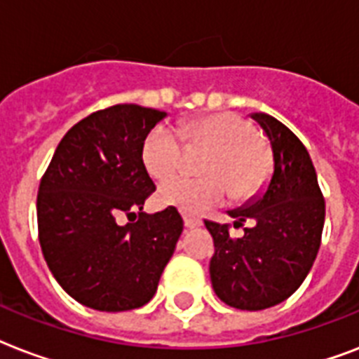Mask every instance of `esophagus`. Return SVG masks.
<instances>
[{
	"label": "esophagus",
	"instance_id": "1",
	"mask_svg": "<svg viewBox=\"0 0 359 359\" xmlns=\"http://www.w3.org/2000/svg\"><path fill=\"white\" fill-rule=\"evenodd\" d=\"M182 218H184V225L188 229H196L201 225V219L196 218V216H190V214H182Z\"/></svg>",
	"mask_w": 359,
	"mask_h": 359
}]
</instances>
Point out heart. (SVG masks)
<instances>
[{
    "label": "heart",
    "instance_id": "1",
    "mask_svg": "<svg viewBox=\"0 0 359 359\" xmlns=\"http://www.w3.org/2000/svg\"><path fill=\"white\" fill-rule=\"evenodd\" d=\"M180 136L165 124H158L145 135L141 160L152 179L165 180L178 170L182 152L187 144L212 146L207 180L175 177L165 181L158 190V203L163 207L179 208L184 214H199L224 201L231 190L236 197H248L259 190L270 171L268 151L259 143L257 128L250 121L235 114L207 115L184 123ZM230 182L227 183L226 180Z\"/></svg>",
    "mask_w": 359,
    "mask_h": 359
}]
</instances>
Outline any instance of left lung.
<instances>
[{"label":"left lung","mask_w":359,"mask_h":359,"mask_svg":"<svg viewBox=\"0 0 359 359\" xmlns=\"http://www.w3.org/2000/svg\"><path fill=\"white\" fill-rule=\"evenodd\" d=\"M270 140L273 173L266 191L242 208L229 210L235 227L250 219L235 238L227 224L205 222L214 238L210 281L222 302L259 311L281 304L311 270L323 238L324 205L309 152L283 123L251 114Z\"/></svg>","instance_id":"8db88e82"}]
</instances>
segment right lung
I'll list each match as a JSON object with an SVG mask.
<instances>
[{
  "instance_id": "right-lung-1",
  "label": "right lung",
  "mask_w": 359,
  "mask_h": 359,
  "mask_svg": "<svg viewBox=\"0 0 359 359\" xmlns=\"http://www.w3.org/2000/svg\"><path fill=\"white\" fill-rule=\"evenodd\" d=\"M165 111L117 104L59 141L36 196L42 255L74 300L98 311L145 306L182 233L177 208L145 214L156 190L141 160L145 135ZM126 215L128 224L118 218Z\"/></svg>"
}]
</instances>
